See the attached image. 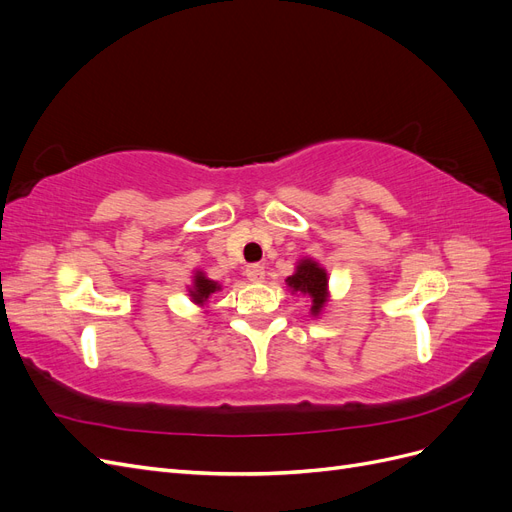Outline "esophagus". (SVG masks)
<instances>
[{"mask_svg": "<svg viewBox=\"0 0 512 512\" xmlns=\"http://www.w3.org/2000/svg\"><path fill=\"white\" fill-rule=\"evenodd\" d=\"M245 275H247V280H250V282H262V280H265V267L258 265V262H254V265L245 267Z\"/></svg>", "mask_w": 512, "mask_h": 512, "instance_id": "34e87169", "label": "esophagus"}]
</instances>
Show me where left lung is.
Masks as SVG:
<instances>
[{"instance_id": "obj_1", "label": "left lung", "mask_w": 512, "mask_h": 512, "mask_svg": "<svg viewBox=\"0 0 512 512\" xmlns=\"http://www.w3.org/2000/svg\"><path fill=\"white\" fill-rule=\"evenodd\" d=\"M286 282L294 292H303L312 299V314L318 316L324 303H327V271L318 267V262L314 260H301L297 271Z\"/></svg>"}]
</instances>
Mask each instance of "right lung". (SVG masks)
<instances>
[{
	"label": "right lung",
	"instance_id": "add662e5",
	"mask_svg": "<svg viewBox=\"0 0 512 512\" xmlns=\"http://www.w3.org/2000/svg\"><path fill=\"white\" fill-rule=\"evenodd\" d=\"M215 290H220L218 284L207 280V277H205L203 273H196L194 286H192V290H190V297L194 299V303H205Z\"/></svg>",
	"mask_w": 512,
	"mask_h": 512
}]
</instances>
